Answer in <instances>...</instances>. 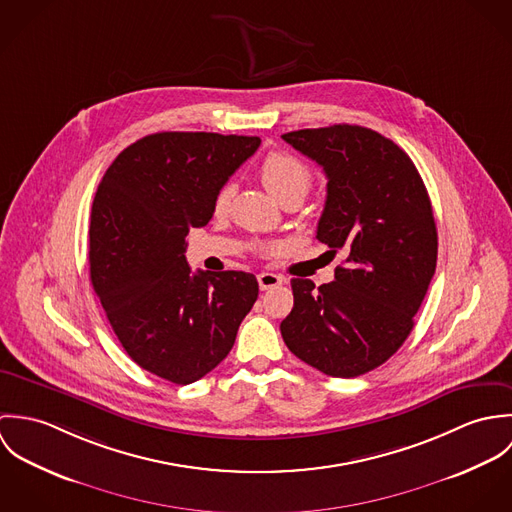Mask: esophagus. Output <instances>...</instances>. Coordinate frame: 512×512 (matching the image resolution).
I'll return each mask as SVG.
<instances>
[{
    "instance_id": "obj_1",
    "label": "esophagus",
    "mask_w": 512,
    "mask_h": 512,
    "mask_svg": "<svg viewBox=\"0 0 512 512\" xmlns=\"http://www.w3.org/2000/svg\"><path fill=\"white\" fill-rule=\"evenodd\" d=\"M256 280H258V286H260L262 292L270 290V288H276V286H282L286 282L284 276H278V274H272V272H260L256 276Z\"/></svg>"
}]
</instances>
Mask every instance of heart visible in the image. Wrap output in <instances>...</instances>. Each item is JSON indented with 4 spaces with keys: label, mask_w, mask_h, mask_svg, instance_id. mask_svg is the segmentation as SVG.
Wrapping results in <instances>:
<instances>
[{
    "label": "heart",
    "mask_w": 512,
    "mask_h": 512,
    "mask_svg": "<svg viewBox=\"0 0 512 512\" xmlns=\"http://www.w3.org/2000/svg\"><path fill=\"white\" fill-rule=\"evenodd\" d=\"M258 175L264 187L280 203L290 197L303 199L311 187V169L301 159H297L295 155L286 151H270L262 159L258 167ZM230 197H232V187L222 185L213 199L215 215H224L228 211Z\"/></svg>",
    "instance_id": "1"
}]
</instances>
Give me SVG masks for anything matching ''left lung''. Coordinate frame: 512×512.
I'll list each match as a JSON object with an SVG mask.
<instances>
[{
	"instance_id": "left-lung-1",
	"label": "left lung",
	"mask_w": 512,
	"mask_h": 512,
	"mask_svg": "<svg viewBox=\"0 0 512 512\" xmlns=\"http://www.w3.org/2000/svg\"><path fill=\"white\" fill-rule=\"evenodd\" d=\"M323 167L325 209L317 240L347 254L335 282L315 290L293 278L284 343L297 359L337 378L386 363L408 339L438 262L426 185L404 149L351 124L282 136Z\"/></svg>"
}]
</instances>
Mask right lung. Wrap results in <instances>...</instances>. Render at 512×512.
Returning <instances> with one entry per match:
<instances>
[{
    "instance_id": "right-lung-1",
    "label": "right lung",
    "mask_w": 512,
    "mask_h": 512,
    "mask_svg": "<svg viewBox=\"0 0 512 512\" xmlns=\"http://www.w3.org/2000/svg\"><path fill=\"white\" fill-rule=\"evenodd\" d=\"M256 136L161 132L126 147L106 169L90 213V280L134 363L191 384L230 353L258 299L246 272H191V228L258 149Z\"/></svg>"
}]
</instances>
